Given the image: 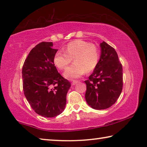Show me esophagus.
<instances>
[{
	"label": "esophagus",
	"mask_w": 147,
	"mask_h": 147,
	"mask_svg": "<svg viewBox=\"0 0 147 147\" xmlns=\"http://www.w3.org/2000/svg\"><path fill=\"white\" fill-rule=\"evenodd\" d=\"M78 82L77 80H73V82H72V85H73V86L75 85V84H76Z\"/></svg>",
	"instance_id": "34e87169"
}]
</instances>
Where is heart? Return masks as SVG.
Here are the masks:
<instances>
[{"instance_id":"1","label":"heart","mask_w":147,"mask_h":147,"mask_svg":"<svg viewBox=\"0 0 147 147\" xmlns=\"http://www.w3.org/2000/svg\"><path fill=\"white\" fill-rule=\"evenodd\" d=\"M98 47L90 42L76 39L69 43L65 52L58 51L54 54L53 62L60 70L65 69L73 58L74 63L66 69L64 76L69 79L78 78L86 73L93 71L100 60Z\"/></svg>"}]
</instances>
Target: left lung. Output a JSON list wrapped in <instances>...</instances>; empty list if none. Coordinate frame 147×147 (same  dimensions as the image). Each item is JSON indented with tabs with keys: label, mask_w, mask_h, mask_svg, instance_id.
Returning <instances> with one entry per match:
<instances>
[{
	"label": "left lung",
	"mask_w": 147,
	"mask_h": 147,
	"mask_svg": "<svg viewBox=\"0 0 147 147\" xmlns=\"http://www.w3.org/2000/svg\"><path fill=\"white\" fill-rule=\"evenodd\" d=\"M100 46V60L93 73L85 81L86 100L94 109H107L113 105L123 86V66L115 50L105 41Z\"/></svg>",
	"instance_id": "1"
}]
</instances>
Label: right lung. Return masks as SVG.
<instances>
[{"instance_id":"1","label":"right lung","mask_w":147,"mask_h":147,"mask_svg":"<svg viewBox=\"0 0 147 147\" xmlns=\"http://www.w3.org/2000/svg\"><path fill=\"white\" fill-rule=\"evenodd\" d=\"M52 42H41L34 47L22 69L24 96L38 115L54 117L62 113L71 83L54 65L53 58L58 49Z\"/></svg>"}]
</instances>
